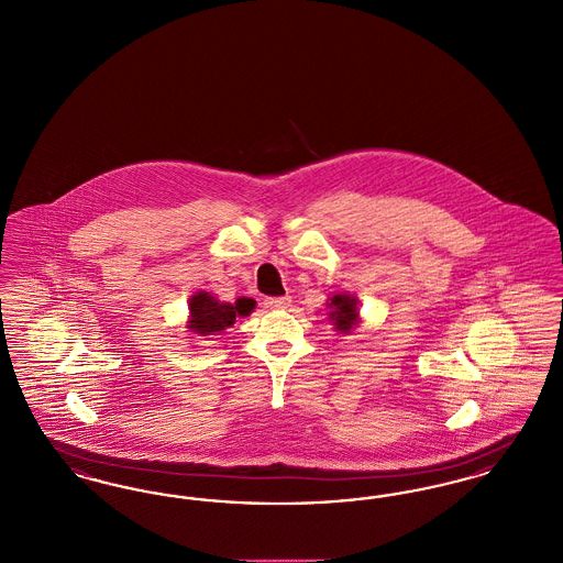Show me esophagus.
Returning <instances> with one entry per match:
<instances>
[{"label":"esophagus","instance_id":"1","mask_svg":"<svg viewBox=\"0 0 563 563\" xmlns=\"http://www.w3.org/2000/svg\"><path fill=\"white\" fill-rule=\"evenodd\" d=\"M291 303V297L289 295H283V297H268L266 299V308L269 310H283Z\"/></svg>","mask_w":563,"mask_h":563}]
</instances>
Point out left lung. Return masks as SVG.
I'll return each mask as SVG.
<instances>
[{
    "label": "left lung",
    "mask_w": 563,
    "mask_h": 563,
    "mask_svg": "<svg viewBox=\"0 0 563 563\" xmlns=\"http://www.w3.org/2000/svg\"><path fill=\"white\" fill-rule=\"evenodd\" d=\"M327 308L329 312V321L333 324V329L342 335H350L358 322H361V308H358V299L356 295L349 291H340L327 299Z\"/></svg>",
    "instance_id": "left-lung-1"
}]
</instances>
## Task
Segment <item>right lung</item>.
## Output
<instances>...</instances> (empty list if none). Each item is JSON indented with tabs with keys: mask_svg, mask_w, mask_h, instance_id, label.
Segmentation results:
<instances>
[{
	"mask_svg": "<svg viewBox=\"0 0 563 563\" xmlns=\"http://www.w3.org/2000/svg\"><path fill=\"white\" fill-rule=\"evenodd\" d=\"M188 329L191 335L209 338L219 335L228 327H232L239 317H249L255 310V299L239 297L234 303L219 301L209 291H196L189 297Z\"/></svg>",
	"mask_w": 563,
	"mask_h": 563,
	"instance_id": "add662e5",
	"label": "right lung"
}]
</instances>
